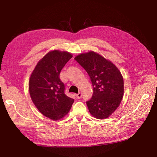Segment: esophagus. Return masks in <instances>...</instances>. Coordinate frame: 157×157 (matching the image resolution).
<instances>
[{
    "mask_svg": "<svg viewBox=\"0 0 157 157\" xmlns=\"http://www.w3.org/2000/svg\"><path fill=\"white\" fill-rule=\"evenodd\" d=\"M82 93H80V92H79L78 94H75V96L77 97V98L78 99H80L81 98H82Z\"/></svg>",
    "mask_w": 157,
    "mask_h": 157,
    "instance_id": "obj_1",
    "label": "esophagus"
}]
</instances>
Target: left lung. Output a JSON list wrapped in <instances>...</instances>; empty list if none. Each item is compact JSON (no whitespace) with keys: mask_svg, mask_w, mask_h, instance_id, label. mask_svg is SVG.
<instances>
[{"mask_svg":"<svg viewBox=\"0 0 157 157\" xmlns=\"http://www.w3.org/2000/svg\"><path fill=\"white\" fill-rule=\"evenodd\" d=\"M90 76L93 94L86 102L90 113L100 119L108 118L117 109L123 96L121 72L111 61L93 51L75 56Z\"/></svg>","mask_w":157,"mask_h":157,"instance_id":"1","label":"left lung"}]
</instances>
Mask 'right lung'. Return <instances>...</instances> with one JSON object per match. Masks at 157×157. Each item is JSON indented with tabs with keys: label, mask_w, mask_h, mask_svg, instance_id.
Returning <instances> with one entry per match:
<instances>
[{
	"label": "right lung",
	"mask_w": 157,
	"mask_h": 157,
	"mask_svg": "<svg viewBox=\"0 0 157 157\" xmlns=\"http://www.w3.org/2000/svg\"><path fill=\"white\" fill-rule=\"evenodd\" d=\"M71 58L68 52H49L38 63L29 78L33 102L42 115L52 120L65 117L74 102L65 94V85L59 78L63 67Z\"/></svg>",
	"instance_id": "right-lung-1"
}]
</instances>
